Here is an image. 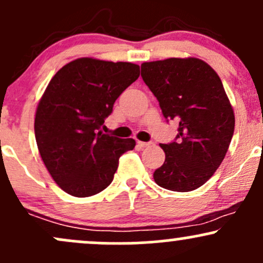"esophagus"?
<instances>
[{
    "label": "esophagus",
    "instance_id": "obj_1",
    "mask_svg": "<svg viewBox=\"0 0 263 263\" xmlns=\"http://www.w3.org/2000/svg\"><path fill=\"white\" fill-rule=\"evenodd\" d=\"M137 143H139L140 147H148L151 145V142H143V141H139Z\"/></svg>",
    "mask_w": 263,
    "mask_h": 263
}]
</instances>
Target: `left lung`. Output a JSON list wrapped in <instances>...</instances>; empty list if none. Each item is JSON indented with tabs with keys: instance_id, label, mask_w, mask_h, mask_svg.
I'll return each mask as SVG.
<instances>
[{
	"instance_id": "obj_1",
	"label": "left lung",
	"mask_w": 263,
	"mask_h": 263,
	"mask_svg": "<svg viewBox=\"0 0 263 263\" xmlns=\"http://www.w3.org/2000/svg\"><path fill=\"white\" fill-rule=\"evenodd\" d=\"M141 77L166 120L179 122L176 141L161 143L165 162L156 168L159 186L192 192L222 164L234 132V113L222 81L197 58L143 63Z\"/></svg>"
}]
</instances>
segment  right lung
Wrapping results in <instances>:
<instances>
[{
    "label": "right lung",
    "mask_w": 263,
    "mask_h": 263,
    "mask_svg": "<svg viewBox=\"0 0 263 263\" xmlns=\"http://www.w3.org/2000/svg\"><path fill=\"white\" fill-rule=\"evenodd\" d=\"M140 77V66L81 58L63 66L41 97L35 116L39 153L54 181L85 198L112 182L134 139L102 134L116 99Z\"/></svg>",
    "instance_id": "1"
}]
</instances>
